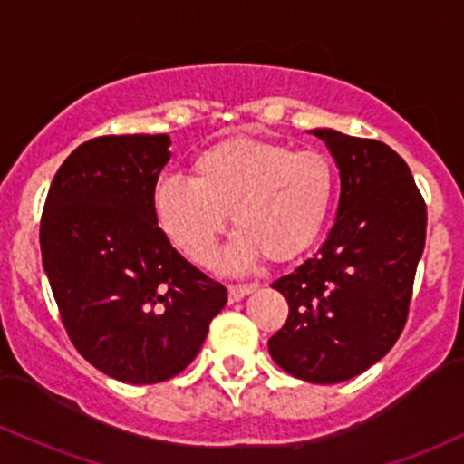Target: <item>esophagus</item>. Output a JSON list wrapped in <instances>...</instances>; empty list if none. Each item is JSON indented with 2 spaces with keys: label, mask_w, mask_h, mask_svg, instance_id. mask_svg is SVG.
<instances>
[{
  "label": "esophagus",
  "mask_w": 464,
  "mask_h": 464,
  "mask_svg": "<svg viewBox=\"0 0 464 464\" xmlns=\"http://www.w3.org/2000/svg\"><path fill=\"white\" fill-rule=\"evenodd\" d=\"M257 288V284H233V286H228V302H240L246 295L256 293Z\"/></svg>",
  "instance_id": "34e87169"
}]
</instances>
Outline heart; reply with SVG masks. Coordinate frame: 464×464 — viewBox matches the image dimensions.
Instances as JSON below:
<instances>
[{"instance_id":"1","label":"heart","mask_w":464,"mask_h":464,"mask_svg":"<svg viewBox=\"0 0 464 464\" xmlns=\"http://www.w3.org/2000/svg\"><path fill=\"white\" fill-rule=\"evenodd\" d=\"M337 178L313 150L271 140H224L191 160V176L156 185L154 216L167 237L193 262H211L228 228L237 237L224 264L246 268L257 257H297L317 240L333 208Z\"/></svg>"}]
</instances>
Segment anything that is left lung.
<instances>
[{
    "label": "left lung",
    "instance_id": "obj_1",
    "mask_svg": "<svg viewBox=\"0 0 464 464\" xmlns=\"http://www.w3.org/2000/svg\"><path fill=\"white\" fill-rule=\"evenodd\" d=\"M313 134L339 167L337 220L313 257L273 282L288 319L268 353L288 374L325 385L365 372L403 333L427 207L407 162L385 142Z\"/></svg>",
    "mask_w": 464,
    "mask_h": 464
}]
</instances>
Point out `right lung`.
Listing matches in <instances>:
<instances>
[{
  "label": "right lung",
  "instance_id": "right-lung-1",
  "mask_svg": "<svg viewBox=\"0 0 464 464\" xmlns=\"http://www.w3.org/2000/svg\"><path fill=\"white\" fill-rule=\"evenodd\" d=\"M167 134L92 139L63 160L39 242L70 341L123 383L180 374L205 343L227 288L171 246L154 216Z\"/></svg>",
  "mask_w": 464,
  "mask_h": 464
}]
</instances>
